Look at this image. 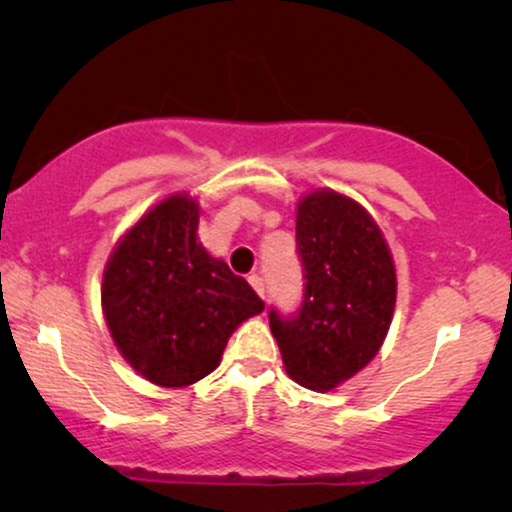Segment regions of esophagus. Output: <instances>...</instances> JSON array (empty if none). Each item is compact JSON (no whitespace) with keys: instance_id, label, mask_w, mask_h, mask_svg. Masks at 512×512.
<instances>
[{"instance_id":"obj_1","label":"esophagus","mask_w":512,"mask_h":512,"mask_svg":"<svg viewBox=\"0 0 512 512\" xmlns=\"http://www.w3.org/2000/svg\"><path fill=\"white\" fill-rule=\"evenodd\" d=\"M249 284L254 286V291L258 293V296L265 298V282H263V277H258V275H251V277H249Z\"/></svg>"}]
</instances>
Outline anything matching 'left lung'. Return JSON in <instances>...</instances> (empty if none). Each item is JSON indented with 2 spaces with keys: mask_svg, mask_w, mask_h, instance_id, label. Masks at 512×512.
I'll list each match as a JSON object with an SVG mask.
<instances>
[{
  "mask_svg": "<svg viewBox=\"0 0 512 512\" xmlns=\"http://www.w3.org/2000/svg\"><path fill=\"white\" fill-rule=\"evenodd\" d=\"M296 242L303 305L293 319L272 310L270 331L293 382L333 391L380 352L394 319L396 265L366 207L331 188L298 200Z\"/></svg>",
  "mask_w": 512,
  "mask_h": 512,
  "instance_id": "8db88e82",
  "label": "left lung"
}]
</instances>
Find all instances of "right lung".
<instances>
[{
    "label": "right lung",
    "instance_id": "obj_1",
    "mask_svg": "<svg viewBox=\"0 0 512 512\" xmlns=\"http://www.w3.org/2000/svg\"><path fill=\"white\" fill-rule=\"evenodd\" d=\"M200 205L188 193L156 202L111 251L102 312L123 359L146 380L181 389L212 373L263 300L198 242Z\"/></svg>",
    "mask_w": 512,
    "mask_h": 512
}]
</instances>
